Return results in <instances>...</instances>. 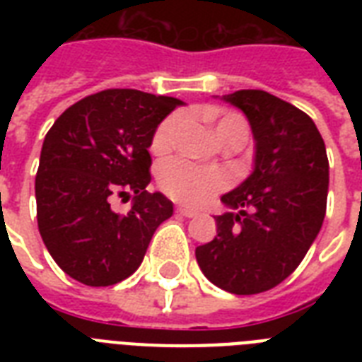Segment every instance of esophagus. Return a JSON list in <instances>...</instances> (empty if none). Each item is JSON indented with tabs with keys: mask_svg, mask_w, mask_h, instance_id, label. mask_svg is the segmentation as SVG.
<instances>
[{
	"mask_svg": "<svg viewBox=\"0 0 362 362\" xmlns=\"http://www.w3.org/2000/svg\"><path fill=\"white\" fill-rule=\"evenodd\" d=\"M176 214L184 216V218H195V216H197V210L186 209V206H176Z\"/></svg>",
	"mask_w": 362,
	"mask_h": 362,
	"instance_id": "obj_1",
	"label": "esophagus"
}]
</instances>
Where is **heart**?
<instances>
[{
  "mask_svg": "<svg viewBox=\"0 0 362 362\" xmlns=\"http://www.w3.org/2000/svg\"><path fill=\"white\" fill-rule=\"evenodd\" d=\"M184 116L180 112H173L156 127L152 136V152L158 156L170 152L176 144L178 133H180ZM216 135L221 142L229 141L233 136H246L247 125L240 115L229 112L220 116L214 124ZM227 175L218 167H206L187 161V159L176 158L165 161L158 170L159 189L175 199L178 203L199 206L212 199L216 193H220L227 186Z\"/></svg>",
  "mask_w": 362,
  "mask_h": 362,
  "instance_id": "obj_1",
  "label": "heart"
}]
</instances>
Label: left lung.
<instances>
[{
    "label": "left lung",
    "mask_w": 362,
    "mask_h": 362,
    "mask_svg": "<svg viewBox=\"0 0 362 362\" xmlns=\"http://www.w3.org/2000/svg\"><path fill=\"white\" fill-rule=\"evenodd\" d=\"M247 116L255 169L221 201L238 209L216 218L214 240L195 257L214 286L235 295L269 291L297 269L321 229L329 159L314 120L263 90L223 95Z\"/></svg>",
    "instance_id": "obj_1"
}]
</instances>
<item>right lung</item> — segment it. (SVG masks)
Returning a JSON list of instances; mask_svg holds the SVG:
<instances>
[{"label": "right lung", "instance_id": "right-lung-1", "mask_svg": "<svg viewBox=\"0 0 362 362\" xmlns=\"http://www.w3.org/2000/svg\"><path fill=\"white\" fill-rule=\"evenodd\" d=\"M182 101L112 88L76 101L48 129L35 176L37 223L65 274L105 287L139 269L173 203L148 193L153 131ZM134 193L127 215L110 209Z\"/></svg>", "mask_w": 362, "mask_h": 362}]
</instances>
